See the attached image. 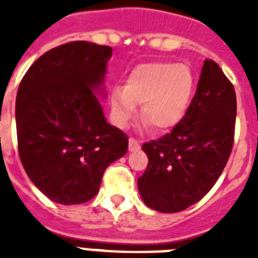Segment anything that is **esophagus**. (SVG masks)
<instances>
[{
    "mask_svg": "<svg viewBox=\"0 0 258 258\" xmlns=\"http://www.w3.org/2000/svg\"><path fill=\"white\" fill-rule=\"evenodd\" d=\"M141 149V143L137 141V139H134V138H130L128 139V151H138V150Z\"/></svg>",
    "mask_w": 258,
    "mask_h": 258,
    "instance_id": "obj_1",
    "label": "esophagus"
}]
</instances>
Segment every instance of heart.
<instances>
[{
    "mask_svg": "<svg viewBox=\"0 0 258 258\" xmlns=\"http://www.w3.org/2000/svg\"><path fill=\"white\" fill-rule=\"evenodd\" d=\"M194 78L184 64L146 62L135 67L124 87L109 95L113 121L125 127L141 105V117L155 133H167L184 117L191 101Z\"/></svg>",
    "mask_w": 258,
    "mask_h": 258,
    "instance_id": "b5f03b06",
    "label": "heart"
}]
</instances>
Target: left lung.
<instances>
[{"instance_id": "1", "label": "left lung", "mask_w": 258, "mask_h": 258, "mask_svg": "<svg viewBox=\"0 0 258 258\" xmlns=\"http://www.w3.org/2000/svg\"><path fill=\"white\" fill-rule=\"evenodd\" d=\"M236 113L234 87L217 62L205 60L183 119L170 134L142 146L149 165L138 188L149 208L182 212L208 194L232 153Z\"/></svg>"}]
</instances>
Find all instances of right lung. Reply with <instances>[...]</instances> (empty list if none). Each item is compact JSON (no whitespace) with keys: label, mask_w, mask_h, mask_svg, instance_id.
I'll use <instances>...</instances> for the list:
<instances>
[{"label":"right lung","mask_w":258,"mask_h":258,"mask_svg":"<svg viewBox=\"0 0 258 258\" xmlns=\"http://www.w3.org/2000/svg\"><path fill=\"white\" fill-rule=\"evenodd\" d=\"M112 48L67 42L32 64L18 87L20 159L36 187L61 205L96 196L104 170L127 153L128 138L107 123L101 101Z\"/></svg>","instance_id":"right-lung-1"}]
</instances>
